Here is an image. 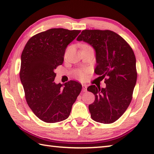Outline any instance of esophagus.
Returning <instances> with one entry per match:
<instances>
[{
  "label": "esophagus",
  "instance_id": "esophagus-1",
  "mask_svg": "<svg viewBox=\"0 0 154 154\" xmlns=\"http://www.w3.org/2000/svg\"><path fill=\"white\" fill-rule=\"evenodd\" d=\"M82 86H83V92H86V91H87V85L85 84H82Z\"/></svg>",
  "mask_w": 154,
  "mask_h": 154
}]
</instances>
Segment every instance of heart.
<instances>
[{"instance_id": "b5f03b06", "label": "heart", "mask_w": 154, "mask_h": 154, "mask_svg": "<svg viewBox=\"0 0 154 154\" xmlns=\"http://www.w3.org/2000/svg\"><path fill=\"white\" fill-rule=\"evenodd\" d=\"M88 72H89V71H88L87 70L83 69L78 70L76 72V75H77V76L79 77L80 79L83 80L85 79H86Z\"/></svg>"}]
</instances>
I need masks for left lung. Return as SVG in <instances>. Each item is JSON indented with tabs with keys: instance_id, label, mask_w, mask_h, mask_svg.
<instances>
[{
	"instance_id": "1",
	"label": "left lung",
	"mask_w": 154,
	"mask_h": 154,
	"mask_svg": "<svg viewBox=\"0 0 154 154\" xmlns=\"http://www.w3.org/2000/svg\"><path fill=\"white\" fill-rule=\"evenodd\" d=\"M92 46L96 52L94 73L103 79L105 88L91 85L87 91L95 97L89 109L92 119L110 124L122 115L130 105L137 72L136 57L129 44L110 30H85L77 38Z\"/></svg>"
}]
</instances>
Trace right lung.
<instances>
[{
	"label": "right lung",
	"mask_w": 154,
	"mask_h": 154,
	"mask_svg": "<svg viewBox=\"0 0 154 154\" xmlns=\"http://www.w3.org/2000/svg\"><path fill=\"white\" fill-rule=\"evenodd\" d=\"M81 30L51 28L32 36L21 55L20 78L29 107L40 120L55 123L67 119L82 89L77 81L54 82L67 45Z\"/></svg>",
	"instance_id": "obj_1"
}]
</instances>
